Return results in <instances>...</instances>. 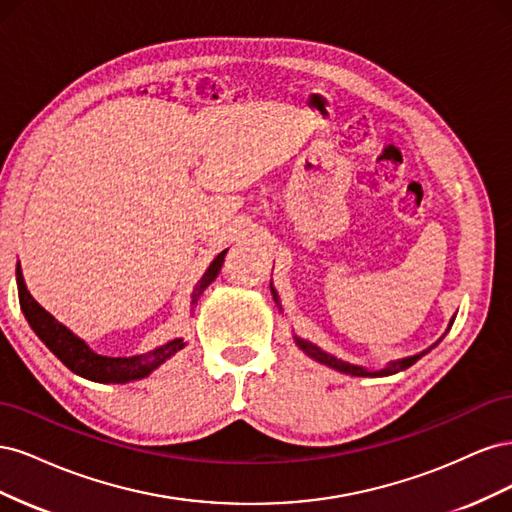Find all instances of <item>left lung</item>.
Here are the masks:
<instances>
[{"label": "left lung", "instance_id": "obj_1", "mask_svg": "<svg viewBox=\"0 0 512 512\" xmlns=\"http://www.w3.org/2000/svg\"><path fill=\"white\" fill-rule=\"evenodd\" d=\"M271 292H273V299L277 301V292H275L273 288H271ZM294 342H297V346H299L307 356H312V359H316L318 363L329 365V367H333V369H337V371H342V374H350V376H389V374H397V371L408 369L410 365H414V363L425 354V352H421V354H414V356H406V359L393 361L389 367H384V369H380V371H367V369H363V367H356V365H350V363H344V361L335 359V356H331V354H327V352H322L318 346L305 342V339L294 337Z\"/></svg>", "mask_w": 512, "mask_h": 512}]
</instances>
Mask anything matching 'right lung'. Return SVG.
<instances>
[{"label":"right lung","instance_id":"right-lung-1","mask_svg":"<svg viewBox=\"0 0 512 512\" xmlns=\"http://www.w3.org/2000/svg\"><path fill=\"white\" fill-rule=\"evenodd\" d=\"M224 256H226V250L222 254H218V258L211 262L205 275L200 277V282L196 284V288L192 292V305L198 303L203 290L215 280V277H218ZM17 286H19L21 309L29 322V327L36 331V335L46 344V348H49L61 363H64L70 371H74V374H79L87 380H94V382L141 380L185 346L183 339H173V342H168L147 354L102 356V354L91 350L81 337H76L70 329H66L64 324L57 322L49 312H46L44 307H40L34 301L32 294H29L25 288L19 267H17Z\"/></svg>","mask_w":512,"mask_h":512}]
</instances>
